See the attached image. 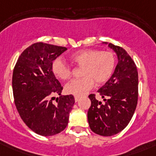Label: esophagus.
Wrapping results in <instances>:
<instances>
[{"label":"esophagus","mask_w":156,"mask_h":156,"mask_svg":"<svg viewBox=\"0 0 156 156\" xmlns=\"http://www.w3.org/2000/svg\"><path fill=\"white\" fill-rule=\"evenodd\" d=\"M74 100H75V102H78V100H79V97H78V96H75V97H74Z\"/></svg>","instance_id":"1"}]
</instances>
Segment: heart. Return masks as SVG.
Masks as SVG:
<instances>
[{"label": "heart", "mask_w": 156, "mask_h": 156, "mask_svg": "<svg viewBox=\"0 0 156 156\" xmlns=\"http://www.w3.org/2000/svg\"><path fill=\"white\" fill-rule=\"evenodd\" d=\"M73 63L83 67L79 79H74L66 86V91L75 96H83L92 88L94 82L102 85L110 79L116 67L115 54L110 51L85 49L74 52L70 56ZM54 75L61 80H68L72 75V69L61 58L55 59L52 63Z\"/></svg>", "instance_id": "b5f03b06"}]
</instances>
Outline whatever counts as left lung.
Wrapping results in <instances>:
<instances>
[{"instance_id": "left-lung-1", "label": "left lung", "mask_w": 156, "mask_h": 156, "mask_svg": "<svg viewBox=\"0 0 156 156\" xmlns=\"http://www.w3.org/2000/svg\"><path fill=\"white\" fill-rule=\"evenodd\" d=\"M118 57L113 74L98 90L105 101L96 100L95 94L89 95L91 105L87 112L88 123L94 133L112 136L126 128L135 111L138 97V74L137 67L126 50L108 44Z\"/></svg>"}]
</instances>
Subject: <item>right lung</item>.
I'll use <instances>...</instances> for the list:
<instances>
[{"label": "right lung", "mask_w": 156, "mask_h": 156, "mask_svg": "<svg viewBox=\"0 0 156 156\" xmlns=\"http://www.w3.org/2000/svg\"><path fill=\"white\" fill-rule=\"evenodd\" d=\"M66 47L38 42L26 48L16 62L12 87L14 104L23 122L35 133L52 136L68 125L74 97L61 95L63 87L52 71L55 59ZM57 104L52 103L53 96Z\"/></svg>", "instance_id": "obj_1"}]
</instances>
